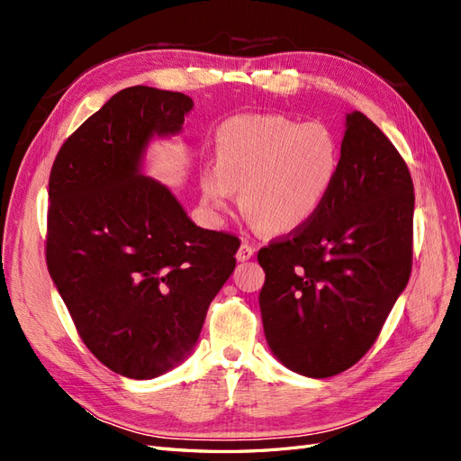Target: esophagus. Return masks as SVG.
<instances>
[{
	"mask_svg": "<svg viewBox=\"0 0 461 461\" xmlns=\"http://www.w3.org/2000/svg\"><path fill=\"white\" fill-rule=\"evenodd\" d=\"M254 254H256V248H252L249 244H242L239 248V252H236V259H239V261H248V259L254 258Z\"/></svg>",
	"mask_w": 461,
	"mask_h": 461,
	"instance_id": "1",
	"label": "esophagus"
}]
</instances>
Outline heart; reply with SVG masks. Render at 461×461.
<instances>
[{
	"mask_svg": "<svg viewBox=\"0 0 461 461\" xmlns=\"http://www.w3.org/2000/svg\"><path fill=\"white\" fill-rule=\"evenodd\" d=\"M217 165L202 171V192L227 212L242 190V209L269 234L296 232L321 213L340 173L337 138L319 122L285 115H239L215 136Z\"/></svg>",
	"mask_w": 461,
	"mask_h": 461,
	"instance_id": "heart-1",
	"label": "heart"
}]
</instances>
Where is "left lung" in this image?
Wrapping results in <instances>:
<instances>
[{
  "label": "left lung",
  "mask_w": 461,
  "mask_h": 461,
  "mask_svg": "<svg viewBox=\"0 0 461 461\" xmlns=\"http://www.w3.org/2000/svg\"><path fill=\"white\" fill-rule=\"evenodd\" d=\"M413 202L393 142L364 113H348L329 202L258 254L263 332L285 367L327 379L366 356L410 281Z\"/></svg>",
  "instance_id": "1"
}]
</instances>
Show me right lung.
<instances>
[{
	"instance_id": "right-lung-1",
	"label": "right lung",
	"mask_w": 461,
	"mask_h": 461,
	"mask_svg": "<svg viewBox=\"0 0 461 461\" xmlns=\"http://www.w3.org/2000/svg\"><path fill=\"white\" fill-rule=\"evenodd\" d=\"M192 97L117 92L67 138L50 175L46 261L82 342L129 379H156L196 346L240 240L198 227L144 175L149 144L178 136Z\"/></svg>"
}]
</instances>
